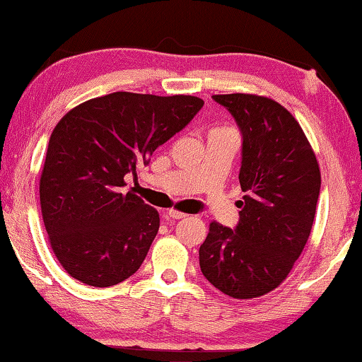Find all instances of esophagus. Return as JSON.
<instances>
[{
  "mask_svg": "<svg viewBox=\"0 0 362 362\" xmlns=\"http://www.w3.org/2000/svg\"><path fill=\"white\" fill-rule=\"evenodd\" d=\"M165 217H166V220H181V218H186L187 216L186 214L177 212V211H168L165 214Z\"/></svg>",
  "mask_w": 362,
  "mask_h": 362,
  "instance_id": "obj_1",
  "label": "esophagus"
}]
</instances>
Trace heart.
Here are the masks:
<instances>
[{"instance_id": "1", "label": "heart", "mask_w": 362, "mask_h": 362, "mask_svg": "<svg viewBox=\"0 0 362 362\" xmlns=\"http://www.w3.org/2000/svg\"><path fill=\"white\" fill-rule=\"evenodd\" d=\"M223 132H235V130L228 129V127H214V129H211V132L209 134H223Z\"/></svg>"}]
</instances>
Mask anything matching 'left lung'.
<instances>
[{
  "instance_id": "obj_1",
  "label": "left lung",
  "mask_w": 362,
  "mask_h": 362,
  "mask_svg": "<svg viewBox=\"0 0 362 362\" xmlns=\"http://www.w3.org/2000/svg\"><path fill=\"white\" fill-rule=\"evenodd\" d=\"M242 132L240 201L235 228L211 223L199 264L214 287L233 298H255L289 274L310 235L320 196V170L292 114L256 94H216Z\"/></svg>"
}]
</instances>
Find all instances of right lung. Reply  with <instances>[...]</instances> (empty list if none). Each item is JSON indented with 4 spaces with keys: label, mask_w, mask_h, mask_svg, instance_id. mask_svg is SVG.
<instances>
[{
    "label": "right lung",
    "mask_w": 362,
    "mask_h": 362,
    "mask_svg": "<svg viewBox=\"0 0 362 362\" xmlns=\"http://www.w3.org/2000/svg\"><path fill=\"white\" fill-rule=\"evenodd\" d=\"M204 106L196 96L112 93L65 114L47 146L40 207L52 250L75 279L116 286L144 263L160 228L156 209L125 192L160 145Z\"/></svg>",
    "instance_id": "right-lung-1"
}]
</instances>
